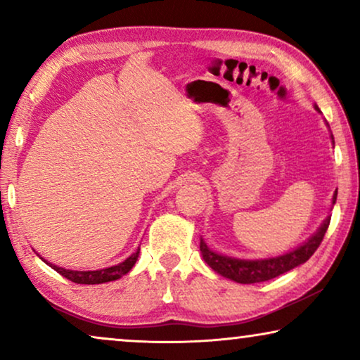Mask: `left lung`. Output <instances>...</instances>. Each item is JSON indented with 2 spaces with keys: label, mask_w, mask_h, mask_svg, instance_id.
Instances as JSON below:
<instances>
[{
  "label": "left lung",
  "mask_w": 360,
  "mask_h": 360,
  "mask_svg": "<svg viewBox=\"0 0 360 360\" xmlns=\"http://www.w3.org/2000/svg\"><path fill=\"white\" fill-rule=\"evenodd\" d=\"M314 108L319 111V108L316 105H314ZM331 139L334 142L333 134H331ZM336 198H338V191H334L333 205L336 203ZM329 221H331V218L328 216L311 238H308L303 244H300L298 248L290 250V252L277 255V257L252 259V260L229 257V255H223V254L214 252V250H211L203 239H200V250H201V255H203L205 262L208 264L216 274L223 275L226 278L234 280V282L238 283L267 282V280L278 277V275L288 272V270H292L295 267H298V265L307 262V260L314 254V250L319 248V244H321L324 234H326L328 231Z\"/></svg>",
  "instance_id": "1"
}]
</instances>
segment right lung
<instances>
[{"mask_svg":"<svg viewBox=\"0 0 360 360\" xmlns=\"http://www.w3.org/2000/svg\"><path fill=\"white\" fill-rule=\"evenodd\" d=\"M139 248L134 254H131L129 257H127L124 262L117 264V265H112V267H106V269H101V270H68V269H63V267H57V265H53L51 262H47L46 259H42L44 262L47 265H51V267L56 270L62 275V277H65L68 280H72L73 283H82V285H98V283H106V282H112V280H117L121 278L122 275H126L129 270L134 267L137 257H139ZM39 255V254H37Z\"/></svg>","mask_w":360,"mask_h":360,"instance_id":"right-lung-1","label":"right lung"}]
</instances>
